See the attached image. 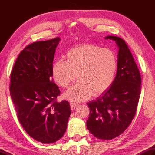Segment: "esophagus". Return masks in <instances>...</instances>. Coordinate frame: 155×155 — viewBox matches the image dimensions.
<instances>
[{
	"instance_id": "esophagus-1",
	"label": "esophagus",
	"mask_w": 155,
	"mask_h": 155,
	"mask_svg": "<svg viewBox=\"0 0 155 155\" xmlns=\"http://www.w3.org/2000/svg\"><path fill=\"white\" fill-rule=\"evenodd\" d=\"M70 104H71V110H75V108H77L78 107V106H79V104H77V103H74V102H71L70 103Z\"/></svg>"
}]
</instances>
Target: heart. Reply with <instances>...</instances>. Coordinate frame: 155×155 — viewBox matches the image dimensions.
Instances as JSON below:
<instances>
[{
    "instance_id": "1",
    "label": "heart",
    "mask_w": 155,
    "mask_h": 155,
    "mask_svg": "<svg viewBox=\"0 0 155 155\" xmlns=\"http://www.w3.org/2000/svg\"><path fill=\"white\" fill-rule=\"evenodd\" d=\"M66 61L54 62L52 74L60 87L66 88L77 78V83L64 93L66 99L79 101L89 99L93 93H104L114 83L118 68L116 53L95 44H81L66 52Z\"/></svg>"
}]
</instances>
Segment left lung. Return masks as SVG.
Wrapping results in <instances>:
<instances>
[{"label": "left lung", "instance_id": "left-lung-1", "mask_svg": "<svg viewBox=\"0 0 155 155\" xmlns=\"http://www.w3.org/2000/svg\"><path fill=\"white\" fill-rule=\"evenodd\" d=\"M106 39L116 41L118 47V68L112 85L95 100L90 108L87 126L95 137L110 140L122 134L136 115L141 91L140 71L125 41L116 36Z\"/></svg>", "mask_w": 155, "mask_h": 155}]
</instances>
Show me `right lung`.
<instances>
[{
    "label": "right lung",
    "instance_id": "add662e5",
    "mask_svg": "<svg viewBox=\"0 0 155 155\" xmlns=\"http://www.w3.org/2000/svg\"><path fill=\"white\" fill-rule=\"evenodd\" d=\"M60 39L33 42L24 48L11 72L10 94L20 124L34 140L44 144L61 138L71 111L52 79L53 60Z\"/></svg>",
    "mask_w": 155,
    "mask_h": 155
}]
</instances>
